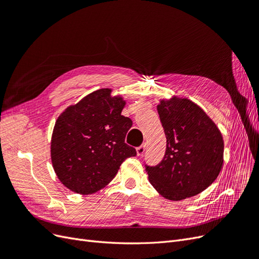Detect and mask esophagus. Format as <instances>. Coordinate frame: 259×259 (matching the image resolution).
Segmentation results:
<instances>
[{"instance_id": "34e87169", "label": "esophagus", "mask_w": 259, "mask_h": 259, "mask_svg": "<svg viewBox=\"0 0 259 259\" xmlns=\"http://www.w3.org/2000/svg\"><path fill=\"white\" fill-rule=\"evenodd\" d=\"M146 150V144H143L142 146H139L136 148V151H137V155L138 156H142L145 153Z\"/></svg>"}]
</instances>
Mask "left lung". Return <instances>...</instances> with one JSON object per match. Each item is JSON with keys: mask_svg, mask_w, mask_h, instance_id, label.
Returning <instances> with one entry per match:
<instances>
[{"mask_svg": "<svg viewBox=\"0 0 259 259\" xmlns=\"http://www.w3.org/2000/svg\"><path fill=\"white\" fill-rule=\"evenodd\" d=\"M166 150L156 165L145 167L149 182L164 198L179 201L205 190L223 167L221 132L189 99L173 98L158 106Z\"/></svg>", "mask_w": 259, "mask_h": 259, "instance_id": "1", "label": "left lung"}]
</instances>
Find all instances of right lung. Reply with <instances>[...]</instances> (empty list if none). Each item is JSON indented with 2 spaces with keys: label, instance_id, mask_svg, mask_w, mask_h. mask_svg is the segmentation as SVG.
<instances>
[{
  "label": "right lung",
  "instance_id": "1",
  "mask_svg": "<svg viewBox=\"0 0 259 259\" xmlns=\"http://www.w3.org/2000/svg\"><path fill=\"white\" fill-rule=\"evenodd\" d=\"M103 89L67 108L55 124L52 163L55 173L68 189L94 193L107 186L123 161L136 155L125 143L133 121L121 114V97Z\"/></svg>",
  "mask_w": 259,
  "mask_h": 259
}]
</instances>
